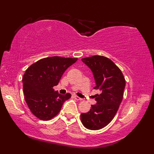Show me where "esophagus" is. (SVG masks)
Returning <instances> with one entry per match:
<instances>
[{"mask_svg": "<svg viewBox=\"0 0 154 154\" xmlns=\"http://www.w3.org/2000/svg\"><path fill=\"white\" fill-rule=\"evenodd\" d=\"M74 98L77 100H82V98H80V97L77 96V95H74Z\"/></svg>", "mask_w": 154, "mask_h": 154, "instance_id": "esophagus-1", "label": "esophagus"}]
</instances>
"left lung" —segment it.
<instances>
[{
    "label": "left lung",
    "instance_id": "left-lung-1",
    "mask_svg": "<svg viewBox=\"0 0 154 154\" xmlns=\"http://www.w3.org/2000/svg\"><path fill=\"white\" fill-rule=\"evenodd\" d=\"M82 61L91 70L96 84L94 88L101 93L95 95L97 103L92 105L90 111L81 114V121L88 130H100L110 123L118 111L125 80L121 70L108 57L94 55Z\"/></svg>",
    "mask_w": 154,
    "mask_h": 154
}]
</instances>
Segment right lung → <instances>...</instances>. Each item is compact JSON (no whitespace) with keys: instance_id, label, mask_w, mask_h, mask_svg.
<instances>
[{"instance_id":"obj_1","label":"right lung","mask_w":154,"mask_h":154,"mask_svg":"<svg viewBox=\"0 0 154 154\" xmlns=\"http://www.w3.org/2000/svg\"><path fill=\"white\" fill-rule=\"evenodd\" d=\"M77 58L58 56L44 58L31 65L23 77L24 99L31 112L40 120L48 121L59 113L71 94L55 91L65 70Z\"/></svg>"}]
</instances>
